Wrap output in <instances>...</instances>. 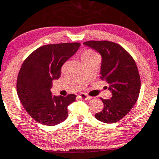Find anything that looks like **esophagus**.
<instances>
[{"mask_svg":"<svg viewBox=\"0 0 159 159\" xmlns=\"http://www.w3.org/2000/svg\"><path fill=\"white\" fill-rule=\"evenodd\" d=\"M78 97L81 100H91L92 97L91 96H88V95L84 94V93H81L80 95H78Z\"/></svg>","mask_w":159,"mask_h":159,"instance_id":"1","label":"esophagus"}]
</instances>
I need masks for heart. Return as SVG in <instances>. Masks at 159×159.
I'll return each mask as SVG.
<instances>
[{
	"instance_id": "1",
	"label": "heart",
	"mask_w": 159,
	"mask_h": 159,
	"mask_svg": "<svg viewBox=\"0 0 159 159\" xmlns=\"http://www.w3.org/2000/svg\"><path fill=\"white\" fill-rule=\"evenodd\" d=\"M93 55H95L94 53L92 51H89V50H88V51H85L84 53L82 54V56L81 57H84V56H93Z\"/></svg>"
}]
</instances>
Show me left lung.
Returning a JSON list of instances; mask_svg holds the SVG:
<instances>
[{
	"mask_svg": "<svg viewBox=\"0 0 159 159\" xmlns=\"http://www.w3.org/2000/svg\"><path fill=\"white\" fill-rule=\"evenodd\" d=\"M84 45L101 55L100 75L109 84L112 96L102 99L103 109L95 118L104 123H115L124 118L136 103L140 91V78L134 59L125 49L108 41H89Z\"/></svg>",
	"mask_w": 159,
	"mask_h": 159,
	"instance_id": "1",
	"label": "left lung"
}]
</instances>
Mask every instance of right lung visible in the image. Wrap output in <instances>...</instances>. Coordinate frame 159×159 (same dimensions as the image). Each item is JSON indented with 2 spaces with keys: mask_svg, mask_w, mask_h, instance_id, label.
Here are the masks:
<instances>
[{
  "mask_svg": "<svg viewBox=\"0 0 159 159\" xmlns=\"http://www.w3.org/2000/svg\"><path fill=\"white\" fill-rule=\"evenodd\" d=\"M80 43L46 44L26 59L17 78V93L25 110L38 123L53 126L68 116L67 107L76 96H53V80L59 79L63 63L76 53Z\"/></svg>",
  "mask_w": 159,
  "mask_h": 159,
  "instance_id": "add662e5",
  "label": "right lung"
}]
</instances>
